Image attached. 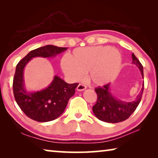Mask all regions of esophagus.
<instances>
[{
	"label": "esophagus",
	"mask_w": 158,
	"mask_h": 158,
	"mask_svg": "<svg viewBox=\"0 0 158 158\" xmlns=\"http://www.w3.org/2000/svg\"><path fill=\"white\" fill-rule=\"evenodd\" d=\"M85 89H86V86H85V85L81 84H79L78 85V86L77 87V90H78V91H82V90H84Z\"/></svg>",
	"instance_id": "1"
}]
</instances>
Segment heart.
Instances as JSON below:
<instances>
[{
    "mask_svg": "<svg viewBox=\"0 0 158 158\" xmlns=\"http://www.w3.org/2000/svg\"><path fill=\"white\" fill-rule=\"evenodd\" d=\"M122 62L121 53L108 46L74 49L68 58H63V73L74 81H80L88 72V79L96 85H102L116 77Z\"/></svg>",
    "mask_w": 158,
    "mask_h": 158,
    "instance_id": "heart-1",
    "label": "heart"
}]
</instances>
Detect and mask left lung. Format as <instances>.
Returning a JSON list of instances; mask_svg holds the SVG:
<instances>
[{
    "mask_svg": "<svg viewBox=\"0 0 158 158\" xmlns=\"http://www.w3.org/2000/svg\"><path fill=\"white\" fill-rule=\"evenodd\" d=\"M132 63L138 67L143 78L142 65L134 53L132 54ZM110 84L109 83L102 87H98L95 89L98 99L95 105L93 106V111L100 121L116 123L127 119L137 109L142 98L144 83L143 82L142 88L136 100L130 102L117 100L110 92Z\"/></svg>",
    "mask_w": 158,
    "mask_h": 158,
    "instance_id": "8db88e82",
    "label": "left lung"
}]
</instances>
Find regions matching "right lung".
<instances>
[{
    "mask_svg": "<svg viewBox=\"0 0 158 158\" xmlns=\"http://www.w3.org/2000/svg\"><path fill=\"white\" fill-rule=\"evenodd\" d=\"M66 47L53 45L37 48L31 51L18 63L13 79V93L15 100L26 116L38 122H48L59 117L63 113L69 98L74 95L79 84H69L59 77L54 76L46 89L28 92L23 79V70L32 58L54 57L66 51Z\"/></svg>",
    "mask_w": 158,
    "mask_h": 158,
    "instance_id": "obj_1",
    "label": "right lung"
}]
</instances>
